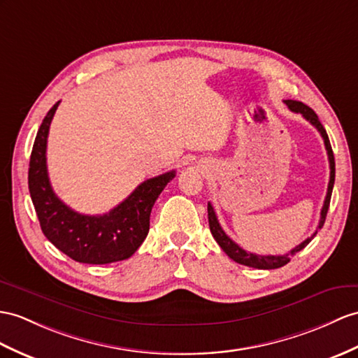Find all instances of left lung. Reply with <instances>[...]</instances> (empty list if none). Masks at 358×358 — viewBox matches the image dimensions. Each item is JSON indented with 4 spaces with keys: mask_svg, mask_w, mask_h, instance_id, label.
Listing matches in <instances>:
<instances>
[{
    "mask_svg": "<svg viewBox=\"0 0 358 358\" xmlns=\"http://www.w3.org/2000/svg\"><path fill=\"white\" fill-rule=\"evenodd\" d=\"M285 104L289 106V109L292 112L296 113H301V115L310 121V123L315 126L319 134L324 138V143H325V149L328 153V161H329V182H328V191H327V197H325V202L324 206H322V211H320V220H319V226L317 229H322V226L325 223L327 219V213H328V208H329V200H331V193H333V187H334V178H336V162H334V155H333V149H331V144H329V138L327 135V130L322 126V123L319 121L316 112L313 110L311 108H308L307 104H303L302 101H296V100H285ZM208 222H209V229H211L213 237L215 238V241L219 243V246L224 250V254L228 255L231 259H234L235 263L243 264V266H249V267H255V268H278V267H282L287 263H289L290 258L296 254V252L302 250L305 246L308 245V243L315 238V235L317 234V231L308 237L305 241H302L299 246H296L294 249H292L289 254L285 255H257V254H250V252L241 249L237 243L232 241L226 232L222 229V226L217 220V215L211 203H208Z\"/></svg>",
    "mask_w": 358,
    "mask_h": 358,
    "instance_id": "left-lung-1",
    "label": "left lung"
}]
</instances>
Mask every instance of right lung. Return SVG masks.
<instances>
[{"label":"right lung","instance_id":"1","mask_svg":"<svg viewBox=\"0 0 358 358\" xmlns=\"http://www.w3.org/2000/svg\"><path fill=\"white\" fill-rule=\"evenodd\" d=\"M59 103L43 118L30 156L29 189L41 229L60 252L77 263L109 264L127 259L145 240L152 208L176 171L144 180L106 214L76 213L56 196L47 171V138Z\"/></svg>","mask_w":358,"mask_h":358}]
</instances>
